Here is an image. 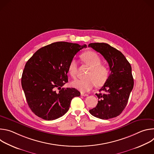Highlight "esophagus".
<instances>
[{
	"label": "esophagus",
	"instance_id": "34e87169",
	"mask_svg": "<svg viewBox=\"0 0 154 154\" xmlns=\"http://www.w3.org/2000/svg\"><path fill=\"white\" fill-rule=\"evenodd\" d=\"M81 96H88V94L83 93H81Z\"/></svg>",
	"mask_w": 154,
	"mask_h": 154
}]
</instances>
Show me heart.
I'll return each instance as SVG.
<instances>
[{
  "instance_id": "obj_1",
  "label": "heart",
  "mask_w": 154,
  "mask_h": 154,
  "mask_svg": "<svg viewBox=\"0 0 154 154\" xmlns=\"http://www.w3.org/2000/svg\"><path fill=\"white\" fill-rule=\"evenodd\" d=\"M82 58L85 63L91 67L86 79H76L72 82V85L82 92H88L97 84L102 85L108 79L109 70L105 65L101 64L99 55L93 51L83 53ZM68 72L72 77H75L77 72V61L73 58L68 66Z\"/></svg>"
}]
</instances>
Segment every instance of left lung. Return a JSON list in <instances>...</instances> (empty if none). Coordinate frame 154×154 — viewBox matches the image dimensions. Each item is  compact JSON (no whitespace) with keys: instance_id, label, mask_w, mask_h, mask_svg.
Returning a JSON list of instances; mask_svg holds the SVG:
<instances>
[{"instance_id":"left-lung-1","label":"left lung","mask_w":154,"mask_h":154,"mask_svg":"<svg viewBox=\"0 0 154 154\" xmlns=\"http://www.w3.org/2000/svg\"><path fill=\"white\" fill-rule=\"evenodd\" d=\"M88 47L92 48L104 57L111 71L99 90L104 91L105 93L96 94L98 103L95 108L90 109V113L102 119L115 118L125 108L134 88L131 65L120 51L106 43H90Z\"/></svg>"}]
</instances>
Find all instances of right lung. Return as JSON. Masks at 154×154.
<instances>
[{"label":"right lung","instance_id":"add662e5","mask_svg":"<svg viewBox=\"0 0 154 154\" xmlns=\"http://www.w3.org/2000/svg\"><path fill=\"white\" fill-rule=\"evenodd\" d=\"M86 45L56 42L38 50L27 61L21 84L27 103L37 116L48 121L63 116L74 97L80 93L65 88L68 66L75 55Z\"/></svg>","mask_w":154,"mask_h":154}]
</instances>
